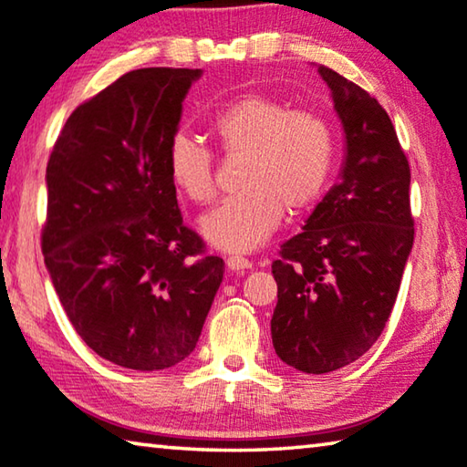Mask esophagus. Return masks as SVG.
<instances>
[{
  "label": "esophagus",
  "mask_w": 467,
  "mask_h": 467,
  "mask_svg": "<svg viewBox=\"0 0 467 467\" xmlns=\"http://www.w3.org/2000/svg\"><path fill=\"white\" fill-rule=\"evenodd\" d=\"M226 265H228V270H233V272H243V270L251 268V262L247 260V257L231 255V257H228V260H226Z\"/></svg>",
  "instance_id": "obj_1"
}]
</instances>
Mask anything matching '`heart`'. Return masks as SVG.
Wrapping results in <instances>:
<instances>
[{
    "instance_id": "obj_1",
    "label": "heart",
    "mask_w": 467,
    "mask_h": 467,
    "mask_svg": "<svg viewBox=\"0 0 467 467\" xmlns=\"http://www.w3.org/2000/svg\"><path fill=\"white\" fill-rule=\"evenodd\" d=\"M212 130L228 155L247 160L241 172L245 191L202 218V233L216 249H257L276 233L285 210L301 213L320 202L337 151L335 132L320 114L251 93L222 108ZM166 164L174 187L193 203L205 205L216 197L213 158L195 137L176 132Z\"/></svg>"
}]
</instances>
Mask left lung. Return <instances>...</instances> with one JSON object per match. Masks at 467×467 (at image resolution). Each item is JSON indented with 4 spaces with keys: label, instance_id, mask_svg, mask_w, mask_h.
Returning a JSON list of instances; mask_svg holds the SVG:
<instances>
[{
    "label": "left lung",
    "instance_id": "left-lung-1",
    "mask_svg": "<svg viewBox=\"0 0 467 467\" xmlns=\"http://www.w3.org/2000/svg\"><path fill=\"white\" fill-rule=\"evenodd\" d=\"M345 132L340 181L272 264L276 355L306 374L359 359L382 335L413 247L410 164L372 95L317 66Z\"/></svg>",
    "mask_w": 467,
    "mask_h": 467
}]
</instances>
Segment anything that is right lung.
<instances>
[{"mask_svg":"<svg viewBox=\"0 0 467 467\" xmlns=\"http://www.w3.org/2000/svg\"><path fill=\"white\" fill-rule=\"evenodd\" d=\"M195 68L127 72L66 120L47 161L41 249L78 337L153 372L193 353L224 262L182 224L166 151Z\"/></svg>","mask_w":467,"mask_h":467,"instance_id":"right-lung-1","label":"right lung"}]
</instances>
